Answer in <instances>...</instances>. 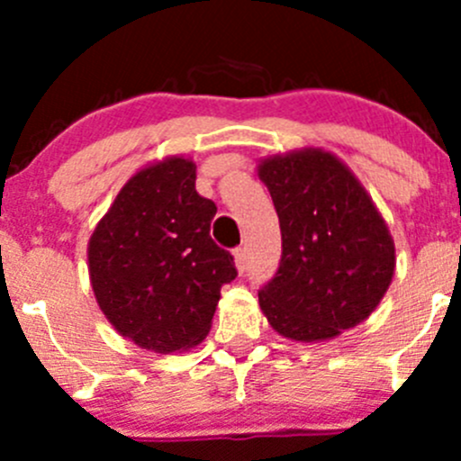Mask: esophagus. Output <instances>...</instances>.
<instances>
[{"instance_id":"esophagus-1","label":"esophagus","mask_w":461,"mask_h":461,"mask_svg":"<svg viewBox=\"0 0 461 461\" xmlns=\"http://www.w3.org/2000/svg\"><path fill=\"white\" fill-rule=\"evenodd\" d=\"M234 258H236V267H239V272H245V269H248V249L236 248Z\"/></svg>"}]
</instances>
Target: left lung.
Returning a JSON list of instances; mask_svg holds the SVG:
<instances>
[{
    "instance_id": "1",
    "label": "left lung",
    "mask_w": 461,
    "mask_h": 461,
    "mask_svg": "<svg viewBox=\"0 0 461 461\" xmlns=\"http://www.w3.org/2000/svg\"><path fill=\"white\" fill-rule=\"evenodd\" d=\"M258 176L283 240L276 274L258 290L269 325L325 341L368 319L393 281L394 243L359 180L323 149L267 158Z\"/></svg>"
}]
</instances>
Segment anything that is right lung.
I'll return each instance as SVG.
<instances>
[{"label":"right lung","instance_id":"obj_1","mask_svg":"<svg viewBox=\"0 0 461 461\" xmlns=\"http://www.w3.org/2000/svg\"><path fill=\"white\" fill-rule=\"evenodd\" d=\"M216 204L196 192V165L167 158L138 171L88 240L104 317L144 350L198 346L212 328L234 257L209 236Z\"/></svg>","mask_w":461,"mask_h":461}]
</instances>
